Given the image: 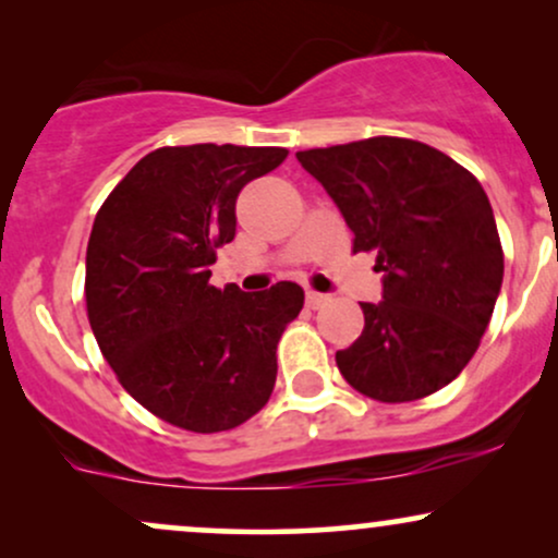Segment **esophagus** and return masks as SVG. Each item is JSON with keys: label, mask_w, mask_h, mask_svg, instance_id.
Here are the masks:
<instances>
[{"label": "esophagus", "mask_w": 558, "mask_h": 558, "mask_svg": "<svg viewBox=\"0 0 558 558\" xmlns=\"http://www.w3.org/2000/svg\"><path fill=\"white\" fill-rule=\"evenodd\" d=\"M328 301L330 296H325V293H317V291L306 293V306H310V310H319V306L328 304Z\"/></svg>", "instance_id": "34e87169"}]
</instances>
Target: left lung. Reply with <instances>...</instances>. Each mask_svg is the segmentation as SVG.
Masks as SVG:
<instances>
[{
	"label": "left lung",
	"mask_w": 558,
	"mask_h": 558,
	"mask_svg": "<svg viewBox=\"0 0 558 558\" xmlns=\"http://www.w3.org/2000/svg\"><path fill=\"white\" fill-rule=\"evenodd\" d=\"M354 233L377 252L383 301L362 304L364 330L336 362L351 388L401 403L453 380L488 328L504 252L483 185L444 151L377 136L296 151Z\"/></svg>",
	"instance_id": "left-lung-1"
}]
</instances>
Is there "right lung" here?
Wrapping results in <instances>:
<instances>
[{
  "label": "right lung",
  "mask_w": 558,
  "mask_h": 558,
  "mask_svg": "<svg viewBox=\"0 0 558 558\" xmlns=\"http://www.w3.org/2000/svg\"><path fill=\"white\" fill-rule=\"evenodd\" d=\"M286 157L278 146H165L96 213L86 248L94 338L128 393L183 430L239 427L275 388V351L304 288L220 291L209 265L233 241L243 185Z\"/></svg>",
  "instance_id": "add662e5"
}]
</instances>
